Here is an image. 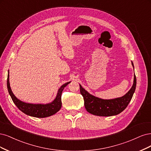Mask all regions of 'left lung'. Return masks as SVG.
<instances>
[{
	"mask_svg": "<svg viewBox=\"0 0 151 151\" xmlns=\"http://www.w3.org/2000/svg\"><path fill=\"white\" fill-rule=\"evenodd\" d=\"M134 67V64L132 62ZM136 77L134 74L132 88L125 95L110 100L101 99L90 94L80 85V93L83 96L85 107L88 112L98 116H109L118 115L124 111L132 98L136 87Z\"/></svg>",
	"mask_w": 151,
	"mask_h": 151,
	"instance_id": "1",
	"label": "left lung"
}]
</instances>
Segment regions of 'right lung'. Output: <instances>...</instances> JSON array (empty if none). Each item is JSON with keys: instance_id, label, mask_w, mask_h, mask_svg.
I'll list each match as a JSON object with an SVG mask.
<instances>
[{"instance_id": "right-lung-1", "label": "right lung", "mask_w": 151, "mask_h": 151, "mask_svg": "<svg viewBox=\"0 0 151 151\" xmlns=\"http://www.w3.org/2000/svg\"><path fill=\"white\" fill-rule=\"evenodd\" d=\"M9 72L8 71L7 86L9 93L10 95L13 102L17 106V107L25 114L34 117L45 118L55 114L61 109V94L65 87L68 85L71 81L67 82L63 85L58 91L57 95L55 99L51 103L47 104H32L25 103L16 98L11 90L9 83Z\"/></svg>"}]
</instances>
